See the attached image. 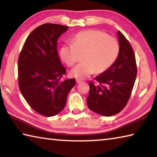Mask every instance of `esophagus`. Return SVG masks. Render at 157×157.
I'll return each mask as SVG.
<instances>
[{
  "label": "esophagus",
  "instance_id": "esophagus-1",
  "mask_svg": "<svg viewBox=\"0 0 157 157\" xmlns=\"http://www.w3.org/2000/svg\"><path fill=\"white\" fill-rule=\"evenodd\" d=\"M81 82H82V81L79 80V79H76V83L77 84H79V83H81Z\"/></svg>",
  "mask_w": 157,
  "mask_h": 157
}]
</instances>
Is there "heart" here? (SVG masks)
Masks as SVG:
<instances>
[{"label": "heart", "instance_id": "obj_1", "mask_svg": "<svg viewBox=\"0 0 157 157\" xmlns=\"http://www.w3.org/2000/svg\"><path fill=\"white\" fill-rule=\"evenodd\" d=\"M73 43L61 48L59 55L66 65L71 66L78 61L79 54L83 62L71 69L69 75L82 79L93 73L100 74L107 71L116 62L120 52L118 42L113 37L96 30L80 32L73 39Z\"/></svg>", "mask_w": 157, "mask_h": 157}]
</instances>
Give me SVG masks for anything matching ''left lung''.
Wrapping results in <instances>:
<instances>
[{
	"label": "left lung",
	"instance_id": "left-lung-1",
	"mask_svg": "<svg viewBox=\"0 0 157 157\" xmlns=\"http://www.w3.org/2000/svg\"><path fill=\"white\" fill-rule=\"evenodd\" d=\"M120 46L118 57L105 72L95 77L98 84L89 82L86 102L91 111L104 116H111L123 109L128 102L137 74L134 52L131 45L118 31Z\"/></svg>",
	"mask_w": 157,
	"mask_h": 157
}]
</instances>
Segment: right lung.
Instances as JSON below:
<instances>
[{
    "instance_id": "obj_1",
    "label": "right lung",
    "mask_w": 157,
    "mask_h": 157,
    "mask_svg": "<svg viewBox=\"0 0 157 157\" xmlns=\"http://www.w3.org/2000/svg\"><path fill=\"white\" fill-rule=\"evenodd\" d=\"M68 26L45 23L32 32L18 61V86L33 110L44 116L57 115L64 108L75 79L60 81L66 73L57 53L59 36Z\"/></svg>"
}]
</instances>
